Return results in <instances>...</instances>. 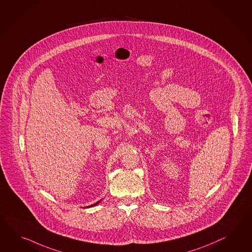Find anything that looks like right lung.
<instances>
[{
    "mask_svg": "<svg viewBox=\"0 0 252 252\" xmlns=\"http://www.w3.org/2000/svg\"><path fill=\"white\" fill-rule=\"evenodd\" d=\"M100 201H101V200H99V201H97V202L94 203V204H93V205H91V206H89V207L91 208V207H94V206H96V205H97V204H98V203L100 202ZM89 207H86V208H89Z\"/></svg>",
    "mask_w": 252,
    "mask_h": 252,
    "instance_id": "add662e5",
    "label": "right lung"
}]
</instances>
